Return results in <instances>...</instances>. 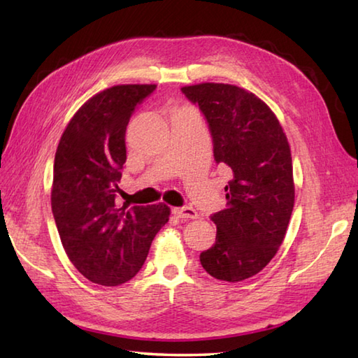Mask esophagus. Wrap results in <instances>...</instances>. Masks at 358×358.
Instances as JSON below:
<instances>
[{
	"label": "esophagus",
	"instance_id": "esophagus-1",
	"mask_svg": "<svg viewBox=\"0 0 358 358\" xmlns=\"http://www.w3.org/2000/svg\"><path fill=\"white\" fill-rule=\"evenodd\" d=\"M173 213L180 220H196L198 217V211L192 207H182V208H173Z\"/></svg>",
	"mask_w": 358,
	"mask_h": 358
}]
</instances>
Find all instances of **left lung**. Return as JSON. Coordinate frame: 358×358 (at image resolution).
Returning <instances> with one entry per match:
<instances>
[{"mask_svg": "<svg viewBox=\"0 0 358 358\" xmlns=\"http://www.w3.org/2000/svg\"><path fill=\"white\" fill-rule=\"evenodd\" d=\"M182 92L206 115L215 160L233 173L225 187L227 206L211 216L216 243L201 253V264L216 280H247L278 252L294 210L286 133L272 109L244 87L199 83Z\"/></svg>", "mask_w": 358, "mask_h": 358, "instance_id": "8db88e82", "label": "left lung"}]
</instances>
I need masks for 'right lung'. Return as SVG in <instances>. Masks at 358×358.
<instances>
[{"label":"right lung","instance_id":"add662e5","mask_svg":"<svg viewBox=\"0 0 358 358\" xmlns=\"http://www.w3.org/2000/svg\"><path fill=\"white\" fill-rule=\"evenodd\" d=\"M155 90L117 85L96 94L69 120L57 147L50 203L58 235L77 271L101 286L133 278L170 220L164 202L131 208L115 203L128 122Z\"/></svg>","mask_w":358,"mask_h":358}]
</instances>
